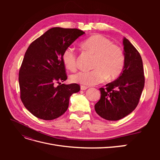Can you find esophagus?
<instances>
[{"instance_id":"34e87169","label":"esophagus","mask_w":160,"mask_h":160,"mask_svg":"<svg viewBox=\"0 0 160 160\" xmlns=\"http://www.w3.org/2000/svg\"><path fill=\"white\" fill-rule=\"evenodd\" d=\"M89 88L87 86H84V85H81V90H86L87 89H88Z\"/></svg>"}]
</instances>
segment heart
<instances>
[{
  "mask_svg": "<svg viewBox=\"0 0 160 160\" xmlns=\"http://www.w3.org/2000/svg\"><path fill=\"white\" fill-rule=\"evenodd\" d=\"M85 49L95 55L94 69L81 71L72 75V82L84 85H95L106 79H113L122 72L125 55L122 48L109 38L101 35H93L83 42ZM62 61L67 69L73 71L77 67V53L72 47L66 48L62 55Z\"/></svg>",
  "mask_w": 160,
  "mask_h": 160,
  "instance_id": "heart-1",
  "label": "heart"
}]
</instances>
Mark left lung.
Segmentation results:
<instances>
[{"label": "left lung", "mask_w": 160, "mask_h": 160, "mask_svg": "<svg viewBox=\"0 0 160 160\" xmlns=\"http://www.w3.org/2000/svg\"><path fill=\"white\" fill-rule=\"evenodd\" d=\"M125 64L118 78L99 89L101 98L95 105L100 117L117 121L136 108L144 88L145 77L141 55L128 39L123 40Z\"/></svg>", "instance_id": "8db88e82"}]
</instances>
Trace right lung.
Instances as JSON below:
<instances>
[{
	"mask_svg": "<svg viewBox=\"0 0 160 160\" xmlns=\"http://www.w3.org/2000/svg\"><path fill=\"white\" fill-rule=\"evenodd\" d=\"M85 34L77 28L53 27L28 47L18 73L21 99L37 118L52 120L68 109L69 98L80 90L77 83L61 84L67 79L62 55ZM55 82L59 83L55 87Z\"/></svg>",
	"mask_w": 160,
	"mask_h": 160,
	"instance_id": "add662e5",
	"label": "right lung"
}]
</instances>
